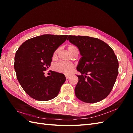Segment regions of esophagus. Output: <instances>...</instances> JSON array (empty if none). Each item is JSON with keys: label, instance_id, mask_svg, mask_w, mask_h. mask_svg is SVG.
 <instances>
[{"label": "esophagus", "instance_id": "1", "mask_svg": "<svg viewBox=\"0 0 133 133\" xmlns=\"http://www.w3.org/2000/svg\"><path fill=\"white\" fill-rule=\"evenodd\" d=\"M70 76V75H65V78H66V79L69 78Z\"/></svg>", "mask_w": 133, "mask_h": 133}]
</instances>
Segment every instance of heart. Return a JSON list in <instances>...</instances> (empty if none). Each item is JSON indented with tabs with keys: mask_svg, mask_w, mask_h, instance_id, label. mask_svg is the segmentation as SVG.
<instances>
[{
	"mask_svg": "<svg viewBox=\"0 0 133 133\" xmlns=\"http://www.w3.org/2000/svg\"><path fill=\"white\" fill-rule=\"evenodd\" d=\"M78 48L74 45H69L68 46V50L70 54L74 50H77ZM59 49H57L55 51L53 57L55 58L58 53ZM55 69L60 73L69 74H70L74 69V65L70 63L67 62H59L55 65Z\"/></svg>",
	"mask_w": 133,
	"mask_h": 133,
	"instance_id": "obj_1",
	"label": "heart"
}]
</instances>
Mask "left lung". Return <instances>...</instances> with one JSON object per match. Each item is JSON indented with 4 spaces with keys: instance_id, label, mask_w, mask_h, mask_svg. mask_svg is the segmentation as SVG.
<instances>
[{
    "instance_id": "8db88e82",
    "label": "left lung",
    "mask_w": 133,
    "mask_h": 133,
    "mask_svg": "<svg viewBox=\"0 0 133 133\" xmlns=\"http://www.w3.org/2000/svg\"><path fill=\"white\" fill-rule=\"evenodd\" d=\"M67 40L78 47L82 55L76 68L82 75H76L79 80L75 96L87 103L101 101L110 92L118 74L119 63L114 51L98 38L69 35Z\"/></svg>"
}]
</instances>
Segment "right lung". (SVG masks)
<instances>
[{"label": "right lung", "instance_id": "right-lung-1", "mask_svg": "<svg viewBox=\"0 0 133 133\" xmlns=\"http://www.w3.org/2000/svg\"><path fill=\"white\" fill-rule=\"evenodd\" d=\"M68 35L44 34L27 40L18 48L14 58V69L23 89L30 97L48 101L57 96L66 78L52 71L45 76L55 51L65 42Z\"/></svg>", "mask_w": 133, "mask_h": 133}]
</instances>
